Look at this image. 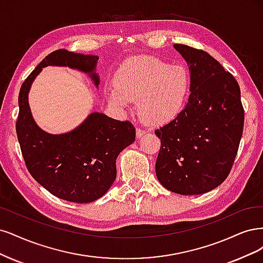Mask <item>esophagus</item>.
I'll list each match as a JSON object with an SVG mask.
<instances>
[{"mask_svg": "<svg viewBox=\"0 0 263 263\" xmlns=\"http://www.w3.org/2000/svg\"><path fill=\"white\" fill-rule=\"evenodd\" d=\"M147 131L145 129H142V128H138L137 129V138H141L143 137L144 134H145Z\"/></svg>", "mask_w": 263, "mask_h": 263, "instance_id": "1", "label": "esophagus"}]
</instances>
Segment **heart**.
<instances>
[{
    "label": "heart",
    "mask_w": 263,
    "mask_h": 263,
    "mask_svg": "<svg viewBox=\"0 0 263 263\" xmlns=\"http://www.w3.org/2000/svg\"><path fill=\"white\" fill-rule=\"evenodd\" d=\"M190 87V74L183 65L139 55L119 67L107 95L110 103L120 108L137 100L142 119L158 125L174 120L182 111Z\"/></svg>",
    "instance_id": "b5f03b06"
}]
</instances>
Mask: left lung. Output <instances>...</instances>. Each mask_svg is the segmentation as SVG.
Returning <instances> with one entry per match:
<instances>
[{"instance_id":"1","label":"left lung","mask_w":263,"mask_h":263,"mask_svg":"<svg viewBox=\"0 0 263 263\" xmlns=\"http://www.w3.org/2000/svg\"><path fill=\"white\" fill-rule=\"evenodd\" d=\"M189 64L191 94L177 118L155 130V172L175 193L201 194L230 175L243 130L240 88L234 76L201 49L175 45Z\"/></svg>"}]
</instances>
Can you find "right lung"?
<instances>
[{
    "instance_id": "1",
    "label": "right lung",
    "mask_w": 263,
    "mask_h": 263,
    "mask_svg": "<svg viewBox=\"0 0 263 263\" xmlns=\"http://www.w3.org/2000/svg\"><path fill=\"white\" fill-rule=\"evenodd\" d=\"M97 55L59 49L48 54L22 84L16 133L28 172L53 196L75 203L92 202L108 191L117 176L116 159L135 140L130 121H118L92 112L79 128L64 134H49L33 121L28 91L33 79L48 65L69 66L89 73L96 85Z\"/></svg>"
}]
</instances>
